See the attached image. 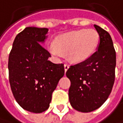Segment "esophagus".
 Wrapping results in <instances>:
<instances>
[{
    "label": "esophagus",
    "instance_id": "esophagus-1",
    "mask_svg": "<svg viewBox=\"0 0 123 123\" xmlns=\"http://www.w3.org/2000/svg\"><path fill=\"white\" fill-rule=\"evenodd\" d=\"M69 65L68 64V63H65L64 64V69H65V72H66L68 69H69Z\"/></svg>",
    "mask_w": 123,
    "mask_h": 123
}]
</instances>
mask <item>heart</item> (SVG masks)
<instances>
[{"label": "heart", "mask_w": 123, "mask_h": 123, "mask_svg": "<svg viewBox=\"0 0 123 123\" xmlns=\"http://www.w3.org/2000/svg\"><path fill=\"white\" fill-rule=\"evenodd\" d=\"M98 40V34L95 30L81 29L57 37L55 43H50L48 49L57 58L63 57L66 53L69 54V59L74 62H82L96 51Z\"/></svg>", "instance_id": "obj_1"}]
</instances>
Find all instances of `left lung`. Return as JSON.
Segmentation results:
<instances>
[{
	"label": "left lung",
	"mask_w": 123,
	"mask_h": 123,
	"mask_svg": "<svg viewBox=\"0 0 123 123\" xmlns=\"http://www.w3.org/2000/svg\"><path fill=\"white\" fill-rule=\"evenodd\" d=\"M96 51L86 60L71 66L66 75L70 80L69 98L72 107L80 112L93 111L105 103L115 80L116 51L110 34L98 25Z\"/></svg>",
	"instance_id": "obj_1"
}]
</instances>
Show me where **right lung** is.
Wrapping results in <instances>:
<instances>
[{"label": "right lung", "mask_w": 123, "mask_h": 123, "mask_svg": "<svg viewBox=\"0 0 123 123\" xmlns=\"http://www.w3.org/2000/svg\"><path fill=\"white\" fill-rule=\"evenodd\" d=\"M48 28L27 27L15 37L9 56V79L12 94L21 107L39 114L49 108L53 91L64 75L63 63H53L42 46Z\"/></svg>", "instance_id": "add662e5"}]
</instances>
